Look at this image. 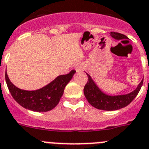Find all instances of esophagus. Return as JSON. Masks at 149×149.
Returning a JSON list of instances; mask_svg holds the SVG:
<instances>
[{
  "mask_svg": "<svg viewBox=\"0 0 149 149\" xmlns=\"http://www.w3.org/2000/svg\"><path fill=\"white\" fill-rule=\"evenodd\" d=\"M75 68H76V71H77V72L81 71V70L83 69L82 65H76V67H75Z\"/></svg>",
  "mask_w": 149,
  "mask_h": 149,
  "instance_id": "obj_1",
  "label": "esophagus"
}]
</instances>
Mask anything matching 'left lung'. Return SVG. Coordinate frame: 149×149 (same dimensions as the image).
Here are the masks:
<instances>
[{
	"label": "left lung",
	"mask_w": 149,
	"mask_h": 149,
	"mask_svg": "<svg viewBox=\"0 0 149 149\" xmlns=\"http://www.w3.org/2000/svg\"><path fill=\"white\" fill-rule=\"evenodd\" d=\"M111 36L116 40H122L128 38L127 36L116 32H111ZM88 75V82L84 85V94L88 102L94 108L104 111H116L124 107H126L140 92L143 85V79L139 84L136 90L125 95L120 96H108L104 94L100 91L96 84L93 82L91 76Z\"/></svg>",
	"instance_id": "obj_1"
}]
</instances>
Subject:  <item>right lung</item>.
<instances>
[{"instance_id": "add662e5", "label": "right lung", "mask_w": 149, "mask_h": 149, "mask_svg": "<svg viewBox=\"0 0 149 149\" xmlns=\"http://www.w3.org/2000/svg\"><path fill=\"white\" fill-rule=\"evenodd\" d=\"M75 73L76 70H73L68 74L61 75L47 86L34 91H24L15 87L9 79L6 73L5 79L12 96L20 105L33 111L46 112L58 104L65 86Z\"/></svg>"}]
</instances>
